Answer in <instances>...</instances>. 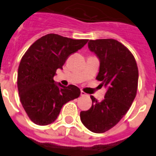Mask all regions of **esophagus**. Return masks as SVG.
I'll list each match as a JSON object with an SVG mask.
<instances>
[{
  "label": "esophagus",
  "mask_w": 156,
  "mask_h": 156,
  "mask_svg": "<svg viewBox=\"0 0 156 156\" xmlns=\"http://www.w3.org/2000/svg\"><path fill=\"white\" fill-rule=\"evenodd\" d=\"M81 95L82 96H85V95H87V94L84 91H83V90H81Z\"/></svg>",
  "instance_id": "1"
}]
</instances>
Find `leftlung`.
<instances>
[{
  "label": "left lung",
  "mask_w": 156,
  "mask_h": 156,
  "mask_svg": "<svg viewBox=\"0 0 156 156\" xmlns=\"http://www.w3.org/2000/svg\"><path fill=\"white\" fill-rule=\"evenodd\" d=\"M88 48L100 60L96 79L107 88L104 100L90 95L92 106L80 112L82 123L93 133H104L126 114L137 94L138 69L133 54L112 39L90 40Z\"/></svg>",
  "instance_id": "8db88e82"
}]
</instances>
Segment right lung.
I'll return each instance as SVG.
<instances>
[{
  "label": "right lung",
  "mask_w": 156,
  "mask_h": 156,
  "mask_svg": "<svg viewBox=\"0 0 156 156\" xmlns=\"http://www.w3.org/2000/svg\"><path fill=\"white\" fill-rule=\"evenodd\" d=\"M87 41L48 34L36 40L24 54L18 66V89L23 108L35 124L52 123L64 104L79 97L78 87L62 86L53 77L57 69H62L68 56Z\"/></svg>",
  "instance_id": "1"
}]
</instances>
